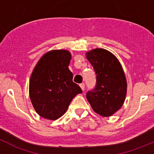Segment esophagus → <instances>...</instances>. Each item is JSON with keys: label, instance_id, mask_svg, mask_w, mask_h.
<instances>
[{"label": "esophagus", "instance_id": "obj_1", "mask_svg": "<svg viewBox=\"0 0 154 154\" xmlns=\"http://www.w3.org/2000/svg\"><path fill=\"white\" fill-rule=\"evenodd\" d=\"M79 86H80V88H82V91L85 90V84H84V83H81V84L79 85Z\"/></svg>", "mask_w": 154, "mask_h": 154}]
</instances>
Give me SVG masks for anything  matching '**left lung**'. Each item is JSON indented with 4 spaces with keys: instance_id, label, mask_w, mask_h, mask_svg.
Segmentation results:
<instances>
[{
    "instance_id": "8db88e82",
    "label": "left lung",
    "mask_w": 154,
    "mask_h": 154,
    "mask_svg": "<svg viewBox=\"0 0 154 154\" xmlns=\"http://www.w3.org/2000/svg\"><path fill=\"white\" fill-rule=\"evenodd\" d=\"M96 73V86L86 97L95 112L102 116L115 113L124 103L127 82L119 61L112 53L96 48L86 53Z\"/></svg>"
}]
</instances>
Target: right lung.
<instances>
[{
  "mask_svg": "<svg viewBox=\"0 0 154 154\" xmlns=\"http://www.w3.org/2000/svg\"><path fill=\"white\" fill-rule=\"evenodd\" d=\"M71 54L66 50H54L44 54L31 75L29 97L39 116L56 120L62 116L75 96L82 92L72 82L68 66Z\"/></svg>",
  "mask_w": 154,
  "mask_h": 154,
  "instance_id": "1",
  "label": "right lung"
}]
</instances>
